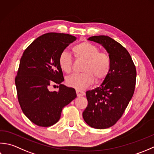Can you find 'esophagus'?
<instances>
[{"instance_id":"1","label":"esophagus","mask_w":154,"mask_h":154,"mask_svg":"<svg viewBox=\"0 0 154 154\" xmlns=\"http://www.w3.org/2000/svg\"><path fill=\"white\" fill-rule=\"evenodd\" d=\"M76 94L78 97H80V96H83L85 95V92H83L80 90H76Z\"/></svg>"}]
</instances>
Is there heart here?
I'll return each instance as SVG.
<instances>
[{
	"label": "heart",
	"mask_w": 154,
	"mask_h": 154,
	"mask_svg": "<svg viewBox=\"0 0 154 154\" xmlns=\"http://www.w3.org/2000/svg\"><path fill=\"white\" fill-rule=\"evenodd\" d=\"M72 51L75 57L86 60L82 71L74 74L66 78V84L77 90L86 88L92 84L94 79L100 81L104 79L111 69V59L106 52H100L98 46L88 42H82L72 47ZM58 64L61 70L66 73L72 70L73 60L70 54L62 52L59 56Z\"/></svg>",
	"instance_id": "heart-1"
}]
</instances>
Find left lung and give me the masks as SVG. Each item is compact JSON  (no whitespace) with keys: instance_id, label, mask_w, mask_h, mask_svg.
<instances>
[{"instance_id":"8db88e82","label":"left lung","mask_w":154,"mask_h":154,"mask_svg":"<svg viewBox=\"0 0 154 154\" xmlns=\"http://www.w3.org/2000/svg\"><path fill=\"white\" fill-rule=\"evenodd\" d=\"M88 40L104 47L111 59V69L101 85L86 92L88 106L82 116L90 127L106 129L120 120L132 98L136 69L127 50L112 38L94 36Z\"/></svg>"}]
</instances>
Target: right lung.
Wrapping results in <instances>:
<instances>
[{"label":"right lung","instance_id":"1","mask_svg":"<svg viewBox=\"0 0 154 154\" xmlns=\"http://www.w3.org/2000/svg\"><path fill=\"white\" fill-rule=\"evenodd\" d=\"M76 39L68 34H45L27 47L20 58L15 78L18 102L24 115L38 126L56 124L62 108L76 97L75 89L61 84L64 79L58 64L60 54ZM55 84H59L58 92L50 91Z\"/></svg>","mask_w":154,"mask_h":154}]
</instances>
